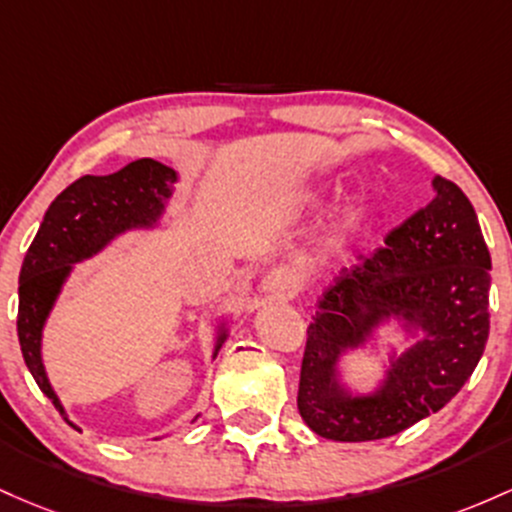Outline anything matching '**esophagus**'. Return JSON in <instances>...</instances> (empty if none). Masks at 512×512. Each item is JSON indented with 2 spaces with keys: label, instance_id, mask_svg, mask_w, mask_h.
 <instances>
[{
  "label": "esophagus",
  "instance_id": "34e87169",
  "mask_svg": "<svg viewBox=\"0 0 512 512\" xmlns=\"http://www.w3.org/2000/svg\"><path fill=\"white\" fill-rule=\"evenodd\" d=\"M292 290H295V278H292L290 271H285V268H273V271L266 273V278L261 280V285H258V292H261L263 300L268 302L285 300Z\"/></svg>",
  "mask_w": 512,
  "mask_h": 512
}]
</instances>
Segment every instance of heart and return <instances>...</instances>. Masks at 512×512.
I'll return each mask as SVG.
<instances>
[{
    "label": "heart",
    "mask_w": 512,
    "mask_h": 512,
    "mask_svg": "<svg viewBox=\"0 0 512 512\" xmlns=\"http://www.w3.org/2000/svg\"><path fill=\"white\" fill-rule=\"evenodd\" d=\"M326 203H329V191L324 186L307 188L300 195V210L307 212V215L324 210ZM367 217H370V212H367L365 200L353 198L343 203L336 215L331 217L324 239H321V256H324L321 261L341 263L358 246V241L363 239Z\"/></svg>",
    "instance_id": "heart-1"
}]
</instances>
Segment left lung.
Returning <instances> with one entry per match:
<instances>
[{"label":"left lung","mask_w":512,"mask_h":512,"mask_svg":"<svg viewBox=\"0 0 512 512\" xmlns=\"http://www.w3.org/2000/svg\"><path fill=\"white\" fill-rule=\"evenodd\" d=\"M384 244L333 280L307 326L297 409L321 438H392L440 411L484 355L491 254L467 195L433 176V200ZM382 345L376 387L355 390L342 360Z\"/></svg>","instance_id":"obj_1"}]
</instances>
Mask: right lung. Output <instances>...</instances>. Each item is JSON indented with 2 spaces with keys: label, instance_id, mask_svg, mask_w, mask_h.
<instances>
[{
  "label": "right lung",
  "instance_id": "add662e5",
  "mask_svg": "<svg viewBox=\"0 0 512 512\" xmlns=\"http://www.w3.org/2000/svg\"><path fill=\"white\" fill-rule=\"evenodd\" d=\"M179 181V171L149 157L137 159L111 176H82L50 203L36 239L28 246L19 273L16 331H19L21 353L40 392L53 401L60 416L74 430H79V426L72 423L70 413L62 406L45 372V324L77 263L103 254L125 234L157 232L164 227L174 183ZM229 329L232 319H217L212 360L225 346Z\"/></svg>",
  "mask_w": 512,
  "mask_h": 512
}]
</instances>
